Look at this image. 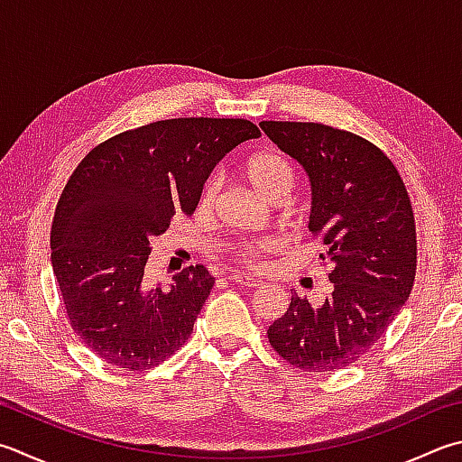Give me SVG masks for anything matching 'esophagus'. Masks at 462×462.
Here are the masks:
<instances>
[{
  "label": "esophagus",
  "instance_id": "1",
  "mask_svg": "<svg viewBox=\"0 0 462 462\" xmlns=\"http://www.w3.org/2000/svg\"><path fill=\"white\" fill-rule=\"evenodd\" d=\"M229 280H231L233 283L241 285V287H259V285H261V282L254 280V277H251V275H239V273H233V275H229Z\"/></svg>",
  "mask_w": 462,
  "mask_h": 462
}]
</instances>
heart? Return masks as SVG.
<instances>
[{"mask_svg": "<svg viewBox=\"0 0 462 462\" xmlns=\"http://www.w3.org/2000/svg\"><path fill=\"white\" fill-rule=\"evenodd\" d=\"M245 177L249 185L254 187L257 193L273 203L277 197H290L295 185V172L290 161L277 152H259L254 154L245 164ZM223 185V179L219 172H215L207 179L205 187L201 190V199L199 205L201 208H208L219 195ZM275 249V243L269 239H261L254 243H235L229 247V255L235 263L247 269H259L263 265V257L272 254Z\"/></svg>", "mask_w": 462, "mask_h": 462, "instance_id": "heart-1", "label": "heart"}]
</instances>
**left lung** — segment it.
Returning a JSON list of instances; mask_svg holds the SVG:
<instances>
[{
	"mask_svg": "<svg viewBox=\"0 0 462 462\" xmlns=\"http://www.w3.org/2000/svg\"><path fill=\"white\" fill-rule=\"evenodd\" d=\"M311 187L310 231L328 247L334 290L324 303L291 295L269 344L303 372L350 366L378 342L412 291L416 227L394 162L366 138L318 123L263 120Z\"/></svg>",
	"mask_w": 462,
	"mask_h": 462,
	"instance_id": "1",
	"label": "left lung"
}]
</instances>
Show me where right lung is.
<instances>
[{"label":"right lung","mask_w":462,"mask_h":462,"mask_svg":"<svg viewBox=\"0 0 462 462\" xmlns=\"http://www.w3.org/2000/svg\"><path fill=\"white\" fill-rule=\"evenodd\" d=\"M259 136L243 118L159 120L108 138L78 164L51 223V267L69 326L104 362L143 372L187 342L215 277L190 265L169 287L152 285L151 241L195 211L225 154Z\"/></svg>","instance_id":"add662e5"}]
</instances>
